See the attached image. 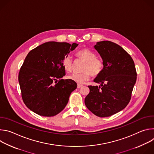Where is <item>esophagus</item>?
Here are the masks:
<instances>
[{"label":"esophagus","mask_w":154,"mask_h":154,"mask_svg":"<svg viewBox=\"0 0 154 154\" xmlns=\"http://www.w3.org/2000/svg\"><path fill=\"white\" fill-rule=\"evenodd\" d=\"M83 86L82 85H80V84H78L77 85V88H82Z\"/></svg>","instance_id":"1"}]
</instances>
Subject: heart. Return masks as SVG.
I'll use <instances>...</instances> for the list:
<instances>
[{
    "label": "heart",
    "instance_id": "b5f03b06",
    "mask_svg": "<svg viewBox=\"0 0 154 154\" xmlns=\"http://www.w3.org/2000/svg\"><path fill=\"white\" fill-rule=\"evenodd\" d=\"M76 55L78 58L86 61L83 72L72 73L68 76V79L79 83L83 84L89 80L91 74L94 76L98 75L102 71L103 64V61L96 57V54L89 49L83 48L79 50ZM63 65L64 69L71 71L73 66V60L69 55L66 56L63 60Z\"/></svg>",
    "mask_w": 154,
    "mask_h": 154
}]
</instances>
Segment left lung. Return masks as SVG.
Returning <instances> with one entry per match:
<instances>
[{
	"label": "left lung",
	"mask_w": 154,
	"mask_h": 154,
	"mask_svg": "<svg viewBox=\"0 0 154 154\" xmlns=\"http://www.w3.org/2000/svg\"><path fill=\"white\" fill-rule=\"evenodd\" d=\"M94 48L101 56L103 68L94 80L100 86H88L86 106L96 116L104 118L121 111L129 103L137 80V71L131 56L109 41L97 42Z\"/></svg>",
	"instance_id": "obj_1"
}]
</instances>
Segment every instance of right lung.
Segmentation results:
<instances>
[{"mask_svg": "<svg viewBox=\"0 0 154 154\" xmlns=\"http://www.w3.org/2000/svg\"><path fill=\"white\" fill-rule=\"evenodd\" d=\"M78 44L49 41L29 52L20 69L21 96L30 110L42 116H54L67 105L77 83L65 75L63 58Z\"/></svg>", "mask_w": 154, "mask_h": 154, "instance_id": "obj_1", "label": "right lung"}]
</instances>
